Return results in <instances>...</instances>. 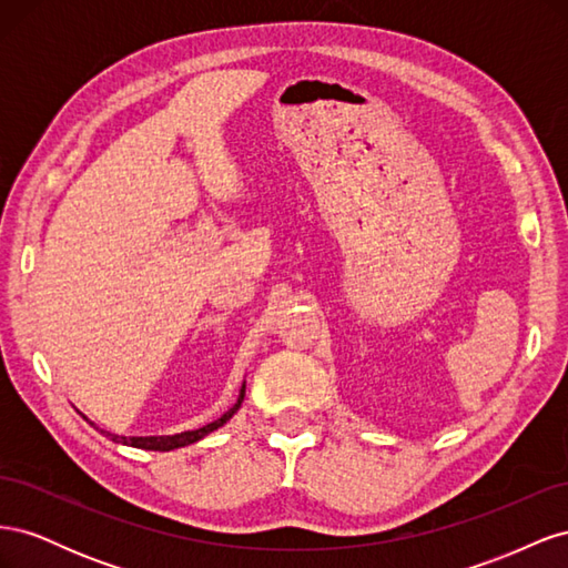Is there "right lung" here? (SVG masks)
<instances>
[{
    "label": "right lung",
    "instance_id": "1",
    "mask_svg": "<svg viewBox=\"0 0 568 568\" xmlns=\"http://www.w3.org/2000/svg\"><path fill=\"white\" fill-rule=\"evenodd\" d=\"M244 395H246V384L242 386V393H239L236 403L222 415L220 419L205 424L201 428H194V432H184V434H175V436H134V438H125V436H115V434H109V432H101L106 438L115 440V443H123V445H132V448H142V450H159V453H168V450H175V448H184V445H192L196 440H201L203 436H209L211 432H215V428H220L222 424H227L234 412L242 407L244 403Z\"/></svg>",
    "mask_w": 568,
    "mask_h": 568
}]
</instances>
